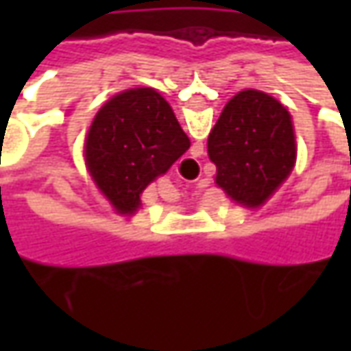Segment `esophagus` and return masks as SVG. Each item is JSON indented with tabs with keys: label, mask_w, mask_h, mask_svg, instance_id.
I'll use <instances>...</instances> for the list:
<instances>
[{
	"label": "esophagus",
	"mask_w": 351,
	"mask_h": 351,
	"mask_svg": "<svg viewBox=\"0 0 351 351\" xmlns=\"http://www.w3.org/2000/svg\"><path fill=\"white\" fill-rule=\"evenodd\" d=\"M187 162H189V164H193V166H199V164H197V162H193V160H187Z\"/></svg>",
	"instance_id": "34e87169"
}]
</instances>
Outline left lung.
<instances>
[{"mask_svg":"<svg viewBox=\"0 0 351 351\" xmlns=\"http://www.w3.org/2000/svg\"><path fill=\"white\" fill-rule=\"evenodd\" d=\"M207 148L217 166L219 187L238 203L258 207L295 164L291 115L263 91H240L226 103Z\"/></svg>","mask_w":351,"mask_h":351,"instance_id":"1","label":"left lung"}]
</instances>
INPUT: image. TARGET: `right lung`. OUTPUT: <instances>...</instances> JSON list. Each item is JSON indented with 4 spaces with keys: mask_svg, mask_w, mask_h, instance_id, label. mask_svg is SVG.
Instances as JSON below:
<instances>
[{
    "mask_svg": "<svg viewBox=\"0 0 351 351\" xmlns=\"http://www.w3.org/2000/svg\"><path fill=\"white\" fill-rule=\"evenodd\" d=\"M189 138L168 101L148 88L123 91L99 109L86 141V162L119 213L141 205L146 185L185 154Z\"/></svg>",
    "mask_w": 351,
    "mask_h": 351,
    "instance_id": "obj_1",
    "label": "right lung"
}]
</instances>
